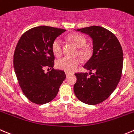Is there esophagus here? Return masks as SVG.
<instances>
[{"label": "esophagus", "instance_id": "34e87169", "mask_svg": "<svg viewBox=\"0 0 134 134\" xmlns=\"http://www.w3.org/2000/svg\"><path fill=\"white\" fill-rule=\"evenodd\" d=\"M70 74H71V73H70L69 72H65V75H66V76H67V77H68V76Z\"/></svg>", "mask_w": 134, "mask_h": 134}]
</instances>
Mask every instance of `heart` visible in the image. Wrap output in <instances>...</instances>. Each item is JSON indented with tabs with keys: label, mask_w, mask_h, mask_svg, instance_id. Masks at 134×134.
<instances>
[{
	"label": "heart",
	"mask_w": 134,
	"mask_h": 134,
	"mask_svg": "<svg viewBox=\"0 0 134 134\" xmlns=\"http://www.w3.org/2000/svg\"><path fill=\"white\" fill-rule=\"evenodd\" d=\"M69 40L73 42L79 49V54L82 57L86 58L89 54V50L84 47L87 43V40L83 36L78 34H74L69 36ZM52 52L57 57H59L63 53V40L57 37L52 43ZM80 60L78 58L64 57L59 59L56 62V67L60 70L66 72H73L80 65Z\"/></svg>",
	"instance_id": "obj_1"
}]
</instances>
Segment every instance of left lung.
I'll return each instance as SVG.
<instances>
[{
	"label": "left lung",
	"instance_id": "1",
	"mask_svg": "<svg viewBox=\"0 0 134 134\" xmlns=\"http://www.w3.org/2000/svg\"><path fill=\"white\" fill-rule=\"evenodd\" d=\"M92 40L93 52L83 67L90 72L75 73L77 82L74 92L83 103L95 105L110 97L122 76L123 52L119 41L110 31L103 27L92 26L77 29Z\"/></svg>",
	"mask_w": 134,
	"mask_h": 134
}]
</instances>
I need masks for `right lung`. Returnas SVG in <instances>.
Segmentation results:
<instances>
[{
	"label": "right lung",
	"mask_w": 134,
	"mask_h": 134,
	"mask_svg": "<svg viewBox=\"0 0 134 134\" xmlns=\"http://www.w3.org/2000/svg\"><path fill=\"white\" fill-rule=\"evenodd\" d=\"M66 30L41 26L26 31L14 53V69L24 95L31 102L44 104L54 99L66 78L65 72L53 68L52 43ZM52 69L46 73L45 68Z\"/></svg>",
	"instance_id": "add662e5"
}]
</instances>
